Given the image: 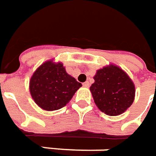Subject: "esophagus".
Segmentation results:
<instances>
[{
	"instance_id": "34e87169",
	"label": "esophagus",
	"mask_w": 156,
	"mask_h": 156,
	"mask_svg": "<svg viewBox=\"0 0 156 156\" xmlns=\"http://www.w3.org/2000/svg\"><path fill=\"white\" fill-rule=\"evenodd\" d=\"M83 86L85 87H90V83H89V81H86V82H84Z\"/></svg>"
}]
</instances>
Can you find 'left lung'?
I'll return each mask as SVG.
<instances>
[{"label":"left lung","mask_w":156,"mask_h":156,"mask_svg":"<svg viewBox=\"0 0 156 156\" xmlns=\"http://www.w3.org/2000/svg\"><path fill=\"white\" fill-rule=\"evenodd\" d=\"M90 90L98 108L106 114H121L132 105L135 95L133 81L122 69L115 66L97 71Z\"/></svg>","instance_id":"obj_1"}]
</instances>
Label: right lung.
Wrapping results in <instances>:
<instances>
[{"instance_id":"right-lung-1","label":"right lung","mask_w":156,"mask_h":156,"mask_svg":"<svg viewBox=\"0 0 156 156\" xmlns=\"http://www.w3.org/2000/svg\"><path fill=\"white\" fill-rule=\"evenodd\" d=\"M82 85L68 75L61 63L47 61L39 66L30 80V93L34 101L47 111L65 107Z\"/></svg>"}]
</instances>
